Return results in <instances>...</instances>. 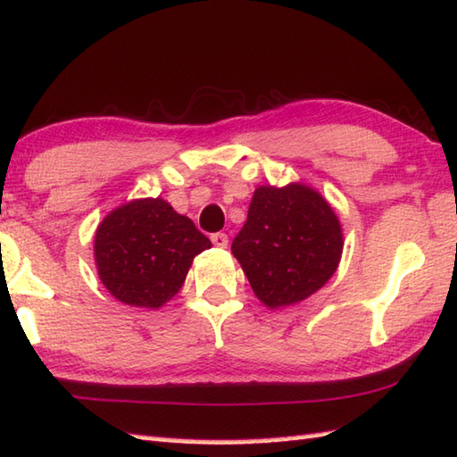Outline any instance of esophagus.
Returning <instances> with one entry per match:
<instances>
[{"label":"esophagus","mask_w":457,"mask_h":457,"mask_svg":"<svg viewBox=\"0 0 457 457\" xmlns=\"http://www.w3.org/2000/svg\"><path fill=\"white\" fill-rule=\"evenodd\" d=\"M228 236L226 234H221V231H218V234H213L212 236V244L215 245V247H228Z\"/></svg>","instance_id":"esophagus-1"}]
</instances>
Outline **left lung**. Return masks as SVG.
<instances>
[{"mask_svg": "<svg viewBox=\"0 0 457 457\" xmlns=\"http://www.w3.org/2000/svg\"><path fill=\"white\" fill-rule=\"evenodd\" d=\"M342 252L334 207L300 181L255 187L245 226L231 244L255 297L270 310L300 303L326 286Z\"/></svg>", "mask_w": 457, "mask_h": 457, "instance_id": "8db88e82", "label": "left lung"}]
</instances>
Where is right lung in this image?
Masks as SVG:
<instances>
[{
	"label": "right lung",
	"mask_w": 457,
	"mask_h": 457,
	"mask_svg": "<svg viewBox=\"0 0 457 457\" xmlns=\"http://www.w3.org/2000/svg\"><path fill=\"white\" fill-rule=\"evenodd\" d=\"M212 242L194 221L162 197L115 207L94 237L97 276L107 292L131 308L160 310L184 286L197 253Z\"/></svg>",
	"instance_id": "1"
}]
</instances>
